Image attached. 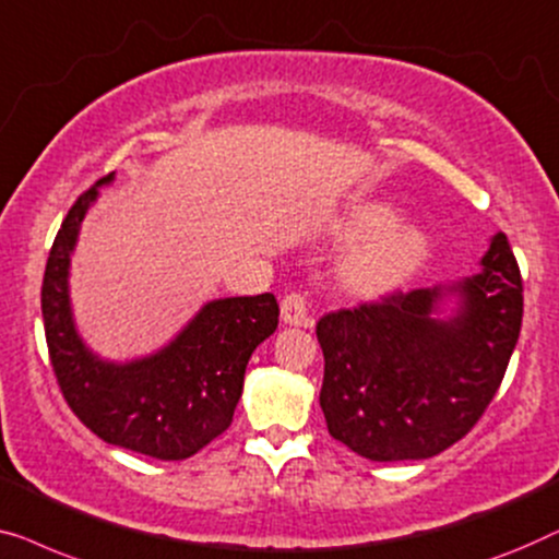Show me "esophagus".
I'll return each mask as SVG.
<instances>
[{"mask_svg": "<svg viewBox=\"0 0 559 559\" xmlns=\"http://www.w3.org/2000/svg\"><path fill=\"white\" fill-rule=\"evenodd\" d=\"M281 319L290 326H313V319L309 317V306H306L304 294H288L281 301Z\"/></svg>", "mask_w": 559, "mask_h": 559, "instance_id": "34e87169", "label": "esophagus"}]
</instances>
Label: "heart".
I'll return each instance as SVG.
<instances>
[{
  "label": "heart",
  "mask_w": 559,
  "mask_h": 559,
  "mask_svg": "<svg viewBox=\"0 0 559 559\" xmlns=\"http://www.w3.org/2000/svg\"><path fill=\"white\" fill-rule=\"evenodd\" d=\"M395 210L384 202L359 204L342 219V235L361 239L344 255L340 276L357 294L374 296L397 288L420 269L428 255V238L415 225H390Z\"/></svg>",
  "instance_id": "obj_1"
}]
</instances>
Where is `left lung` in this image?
<instances>
[{
  "label": "left lung",
  "instance_id": "8db88e82",
  "mask_svg": "<svg viewBox=\"0 0 559 559\" xmlns=\"http://www.w3.org/2000/svg\"><path fill=\"white\" fill-rule=\"evenodd\" d=\"M481 265L453 286L395 290L319 319V403L332 438L369 461H418L476 426L504 380L524 311L504 233L493 235ZM445 293L462 304L443 322L432 313Z\"/></svg>",
  "mask_w": 559,
  "mask_h": 559
}]
</instances>
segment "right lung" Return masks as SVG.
I'll return each mask as SVG.
<instances>
[{
	"mask_svg": "<svg viewBox=\"0 0 559 559\" xmlns=\"http://www.w3.org/2000/svg\"><path fill=\"white\" fill-rule=\"evenodd\" d=\"M111 179L85 190L55 235L43 278L47 352L62 397L85 428L126 451L182 461L230 428L248 359L278 326V301L273 294L217 298L156 355L126 365L98 359L75 332L68 265L85 212Z\"/></svg>",
	"mask_w": 559,
	"mask_h": 559,
	"instance_id": "add662e5",
	"label": "right lung"
}]
</instances>
